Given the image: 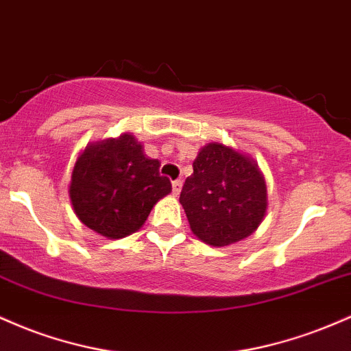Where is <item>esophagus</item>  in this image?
Returning a JSON list of instances; mask_svg holds the SVG:
<instances>
[{
  "label": "esophagus",
  "instance_id": "1",
  "mask_svg": "<svg viewBox=\"0 0 351 351\" xmlns=\"http://www.w3.org/2000/svg\"><path fill=\"white\" fill-rule=\"evenodd\" d=\"M180 191H182V180H174L172 182V192H174V195H179Z\"/></svg>",
  "mask_w": 351,
  "mask_h": 351
}]
</instances>
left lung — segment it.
Here are the masks:
<instances>
[{
    "label": "left lung",
    "instance_id": "1",
    "mask_svg": "<svg viewBox=\"0 0 351 351\" xmlns=\"http://www.w3.org/2000/svg\"><path fill=\"white\" fill-rule=\"evenodd\" d=\"M179 200L192 234L212 247L249 237L269 207L265 177L257 162L222 143L200 149Z\"/></svg>",
    "mask_w": 351,
    "mask_h": 351
}]
</instances>
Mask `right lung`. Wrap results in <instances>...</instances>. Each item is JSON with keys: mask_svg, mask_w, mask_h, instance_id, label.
Masks as SVG:
<instances>
[{"mask_svg": "<svg viewBox=\"0 0 351 351\" xmlns=\"http://www.w3.org/2000/svg\"><path fill=\"white\" fill-rule=\"evenodd\" d=\"M159 167V160L145 156L143 144L129 132L89 143L71 174L74 214L106 239L134 234L172 191Z\"/></svg>", "mask_w": 351, "mask_h": 351, "instance_id": "1", "label": "right lung"}]
</instances>
